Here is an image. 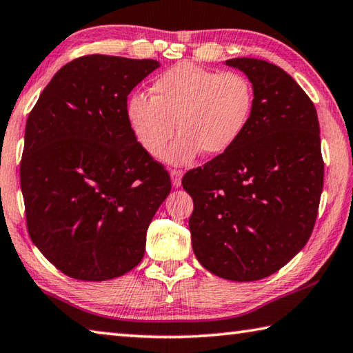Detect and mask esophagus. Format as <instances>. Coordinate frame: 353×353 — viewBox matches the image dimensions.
I'll return each instance as SVG.
<instances>
[{"instance_id": "esophagus-1", "label": "esophagus", "mask_w": 353, "mask_h": 353, "mask_svg": "<svg viewBox=\"0 0 353 353\" xmlns=\"http://www.w3.org/2000/svg\"><path fill=\"white\" fill-rule=\"evenodd\" d=\"M171 183L174 188H179L182 185V171L181 170H172L171 171Z\"/></svg>"}]
</instances>
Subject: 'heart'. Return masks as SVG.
<instances>
[{"mask_svg":"<svg viewBox=\"0 0 353 353\" xmlns=\"http://www.w3.org/2000/svg\"><path fill=\"white\" fill-rule=\"evenodd\" d=\"M150 92L151 99L131 95L125 117L150 156L163 151L177 125L181 134L163 154L171 165H188L201 151L221 156L233 148L245 132L254 106L253 86L245 75L217 74L190 61L157 75Z\"/></svg>","mask_w":353,"mask_h":353,"instance_id":"1","label":"heart"}]
</instances>
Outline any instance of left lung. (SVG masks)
Segmentation results:
<instances>
[{
    "label": "left lung",
    "mask_w": 353,
    "mask_h": 353,
    "mask_svg": "<svg viewBox=\"0 0 353 353\" xmlns=\"http://www.w3.org/2000/svg\"><path fill=\"white\" fill-rule=\"evenodd\" d=\"M227 66L252 81L253 114L233 148L188 171L191 243L216 276L250 283L298 254L315 225L324 162L315 105L284 69L258 59Z\"/></svg>",
    "instance_id": "8db88e82"
}]
</instances>
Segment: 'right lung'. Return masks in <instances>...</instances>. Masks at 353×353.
I'll return each mask as SVG.
<instances>
[{"mask_svg":"<svg viewBox=\"0 0 353 353\" xmlns=\"http://www.w3.org/2000/svg\"><path fill=\"white\" fill-rule=\"evenodd\" d=\"M156 60L86 55L57 72L26 123L20 181L32 242L80 281L132 270L170 194V174L137 143L128 95Z\"/></svg>","mask_w":353,"mask_h":353,"instance_id":"1","label":"right lung"}]
</instances>
